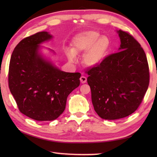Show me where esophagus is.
Wrapping results in <instances>:
<instances>
[{"mask_svg": "<svg viewBox=\"0 0 157 157\" xmlns=\"http://www.w3.org/2000/svg\"><path fill=\"white\" fill-rule=\"evenodd\" d=\"M86 81H87V78H86L85 76H84V75L81 76V78H80V82H81L82 84H84V83L86 82Z\"/></svg>", "mask_w": 157, "mask_h": 157, "instance_id": "obj_1", "label": "esophagus"}]
</instances>
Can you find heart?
Here are the masks:
<instances>
[{"label":"heart","instance_id":"1","mask_svg":"<svg viewBox=\"0 0 157 157\" xmlns=\"http://www.w3.org/2000/svg\"><path fill=\"white\" fill-rule=\"evenodd\" d=\"M95 31L83 32L76 36L73 41L71 51H67L70 61L73 62L75 55L85 52L83 62L89 67H94L104 61L111 45V41L106 36H101Z\"/></svg>","mask_w":157,"mask_h":157}]
</instances>
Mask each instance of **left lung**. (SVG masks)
Segmentation results:
<instances>
[{
	"label": "left lung",
	"instance_id": "obj_1",
	"mask_svg": "<svg viewBox=\"0 0 157 157\" xmlns=\"http://www.w3.org/2000/svg\"><path fill=\"white\" fill-rule=\"evenodd\" d=\"M119 52L106 57L88 71L92 102L100 117L121 119L140 105L149 84V69L144 50L133 36L117 31Z\"/></svg>",
	"mask_w": 157,
	"mask_h": 157
}]
</instances>
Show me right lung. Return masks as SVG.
Instances as JSON below:
<instances>
[{
	"mask_svg": "<svg viewBox=\"0 0 157 157\" xmlns=\"http://www.w3.org/2000/svg\"><path fill=\"white\" fill-rule=\"evenodd\" d=\"M52 38L49 32H41L24 38L10 60V91L20 112L40 121L58 118L65 109L67 96L80 83V73L61 71L42 54L40 44Z\"/></svg>",
	"mask_w": 157,
	"mask_h": 157,
	"instance_id": "right-lung-1",
	"label": "right lung"
}]
</instances>
